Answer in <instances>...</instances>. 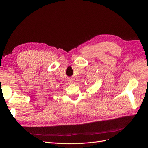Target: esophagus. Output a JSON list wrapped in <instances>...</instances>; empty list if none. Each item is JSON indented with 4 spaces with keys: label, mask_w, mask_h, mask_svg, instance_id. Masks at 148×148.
Returning a JSON list of instances; mask_svg holds the SVG:
<instances>
[{
    "label": "esophagus",
    "mask_w": 148,
    "mask_h": 148,
    "mask_svg": "<svg viewBox=\"0 0 148 148\" xmlns=\"http://www.w3.org/2000/svg\"><path fill=\"white\" fill-rule=\"evenodd\" d=\"M69 82H70V83H73V79H70L69 80Z\"/></svg>",
    "instance_id": "1"
}]
</instances>
